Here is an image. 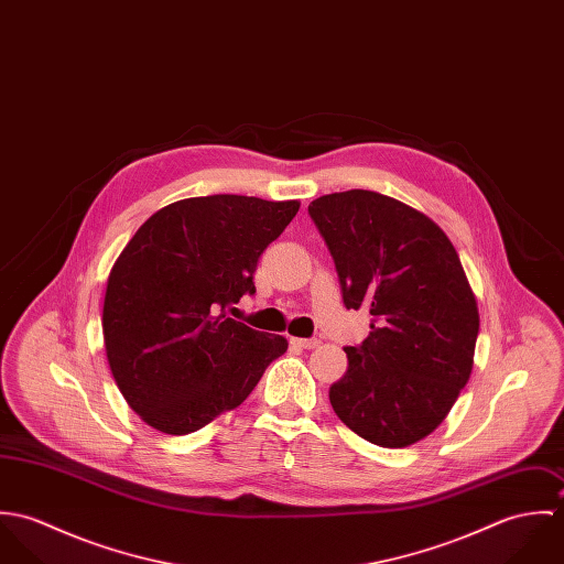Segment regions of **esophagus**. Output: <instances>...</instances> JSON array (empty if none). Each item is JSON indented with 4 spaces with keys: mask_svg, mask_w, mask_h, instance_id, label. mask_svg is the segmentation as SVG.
I'll return each mask as SVG.
<instances>
[{
    "mask_svg": "<svg viewBox=\"0 0 564 564\" xmlns=\"http://www.w3.org/2000/svg\"><path fill=\"white\" fill-rule=\"evenodd\" d=\"M291 345L300 347V349H315L322 345L319 338H291Z\"/></svg>",
    "mask_w": 564,
    "mask_h": 564,
    "instance_id": "34e87169",
    "label": "esophagus"
}]
</instances>
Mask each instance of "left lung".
Listing matches in <instances>:
<instances>
[{
  "mask_svg": "<svg viewBox=\"0 0 564 564\" xmlns=\"http://www.w3.org/2000/svg\"><path fill=\"white\" fill-rule=\"evenodd\" d=\"M347 308L371 332L345 347L347 371L329 387L338 419L380 447H408L449 414L474 369L476 295L447 235L423 213L351 188L308 206Z\"/></svg>",
  "mask_w": 564,
  "mask_h": 564,
  "instance_id": "left-lung-1",
  "label": "left lung"
}]
</instances>
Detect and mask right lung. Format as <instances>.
Instances as JSON below:
<instances>
[{"mask_svg": "<svg viewBox=\"0 0 564 564\" xmlns=\"http://www.w3.org/2000/svg\"><path fill=\"white\" fill-rule=\"evenodd\" d=\"M300 202L208 195L154 213L117 258L104 297V345L128 405L164 434H191L241 405L289 347L228 317L253 295L260 253Z\"/></svg>", "mask_w": 564, "mask_h": 564, "instance_id": "1", "label": "right lung"}]
</instances>
